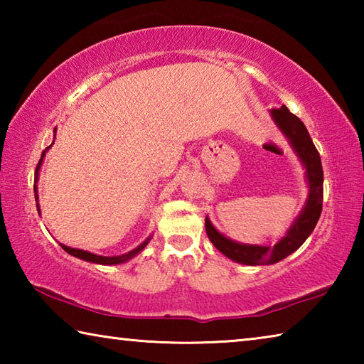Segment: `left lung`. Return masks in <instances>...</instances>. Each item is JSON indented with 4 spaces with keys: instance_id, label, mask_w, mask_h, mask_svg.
I'll return each mask as SVG.
<instances>
[{
    "instance_id": "1",
    "label": "left lung",
    "mask_w": 364,
    "mask_h": 364,
    "mask_svg": "<svg viewBox=\"0 0 364 364\" xmlns=\"http://www.w3.org/2000/svg\"><path fill=\"white\" fill-rule=\"evenodd\" d=\"M271 115L276 122V125L281 128V132L286 134L287 139L291 141L294 151L297 152L299 159L306 168L308 178V200L300 212L297 220L294 221L291 230L281 241L273 245H247L237 244L231 239L225 237L215 230L210 220L205 218V231L212 244L217 247L221 254L226 255L231 260L244 264H273L281 262L282 258L291 255L292 252L297 250L301 244L306 241L315 230V226L319 220V215L323 210V165L319 152L313 144V141L308 134L306 127L304 125L297 115H294L286 106L271 109Z\"/></svg>"
}]
</instances>
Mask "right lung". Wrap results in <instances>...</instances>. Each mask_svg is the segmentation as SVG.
Returning <instances> with one entry per match:
<instances>
[{
  "mask_svg": "<svg viewBox=\"0 0 364 364\" xmlns=\"http://www.w3.org/2000/svg\"><path fill=\"white\" fill-rule=\"evenodd\" d=\"M43 157H45V152L41 154L40 162H38V165H36V171L40 170V165H41V160H43ZM33 189H35V199H36V186H35ZM36 208H38V204H36ZM38 212H40V208H38ZM147 242H149V239H147V241H144V242L141 244V245H138L136 249H133L132 252H128V254H125V255H117V257H102V255H95V254H90V252H86V250H80V249L67 247V245H63V244H60V247H63V249L67 252V254H70V255H73V257L82 258V260H86V262H91V263H100V264H119V263H123V262L130 260L132 257H134L136 254H139V252L146 247Z\"/></svg>",
  "mask_w": 364,
  "mask_h": 364,
  "instance_id": "obj_1",
  "label": "right lung"
}]
</instances>
